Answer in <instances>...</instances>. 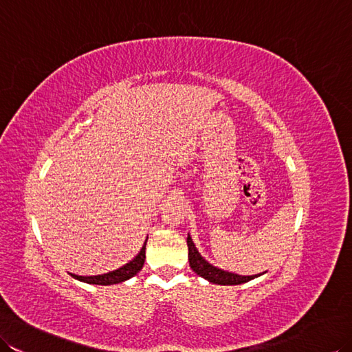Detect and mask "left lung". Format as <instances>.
Masks as SVG:
<instances>
[{
    "label": "left lung",
    "instance_id": "8db88e82",
    "mask_svg": "<svg viewBox=\"0 0 352 352\" xmlns=\"http://www.w3.org/2000/svg\"><path fill=\"white\" fill-rule=\"evenodd\" d=\"M186 243H188V260H190L191 269L197 273V275L213 282V284L239 285V284H245V282L256 278V275L255 276H241V275H236V273H230V272L221 270L218 267H213V265L206 261L199 254V251H197V248L192 243V239L190 237V234H188V237H186Z\"/></svg>",
    "mask_w": 352,
    "mask_h": 352
}]
</instances>
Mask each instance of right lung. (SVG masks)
I'll use <instances>...</instances> for the list:
<instances>
[{
  "label": "right lung",
  "mask_w": 352,
  "mask_h": 352,
  "mask_svg": "<svg viewBox=\"0 0 352 352\" xmlns=\"http://www.w3.org/2000/svg\"><path fill=\"white\" fill-rule=\"evenodd\" d=\"M146 242H148V239H146ZM146 242H144L139 255H137L133 261L122 265L121 269L109 272V273H104V275H98V276H77V275H73V273H72V276L82 280V282H87V284H96V285H111V284H119V282L130 279L134 275H137V273H139L143 267L144 258H146V255H144Z\"/></svg>",
  "instance_id": "1"
}]
</instances>
